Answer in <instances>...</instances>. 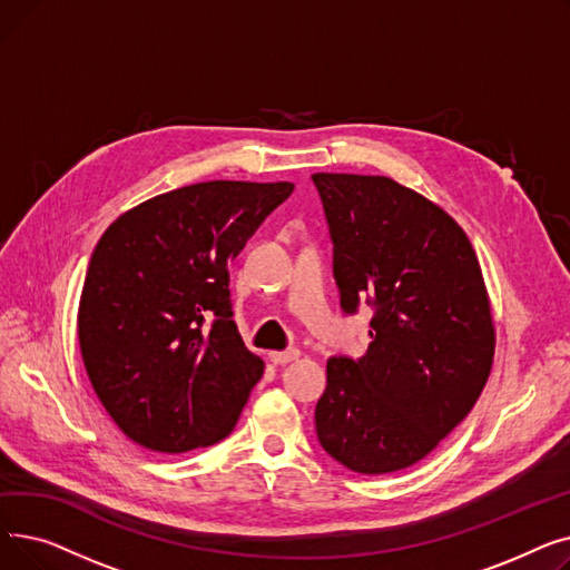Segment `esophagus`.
Segmentation results:
<instances>
[{"label":"esophagus","instance_id":"1","mask_svg":"<svg viewBox=\"0 0 570 570\" xmlns=\"http://www.w3.org/2000/svg\"><path fill=\"white\" fill-rule=\"evenodd\" d=\"M297 355H301V351H297V348H288V351H269V361H273L275 365H286V363H293Z\"/></svg>","mask_w":570,"mask_h":570}]
</instances>
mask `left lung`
<instances>
[{"label": "left lung", "instance_id": "8db88e82", "mask_svg": "<svg viewBox=\"0 0 570 570\" xmlns=\"http://www.w3.org/2000/svg\"><path fill=\"white\" fill-rule=\"evenodd\" d=\"M344 312L374 305L361 361L331 357L316 404L325 453L402 471L451 434L488 383L497 331L481 263L443 207L391 177L316 173Z\"/></svg>", "mask_w": 570, "mask_h": 570}]
</instances>
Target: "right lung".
<instances>
[{"label": "right lung", "mask_w": 570, "mask_h": 570, "mask_svg": "<svg viewBox=\"0 0 570 570\" xmlns=\"http://www.w3.org/2000/svg\"><path fill=\"white\" fill-rule=\"evenodd\" d=\"M291 191L213 179L145 200L101 235L78 305L80 353L115 425L147 451L177 455L233 432L265 363L230 318L228 263Z\"/></svg>", "instance_id": "add662e5"}]
</instances>
